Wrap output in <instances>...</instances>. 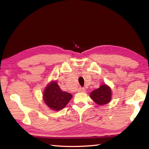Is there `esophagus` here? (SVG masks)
Returning a JSON list of instances; mask_svg holds the SVG:
<instances>
[{"label":"esophagus","mask_w":149,"mask_h":149,"mask_svg":"<svg viewBox=\"0 0 149 149\" xmlns=\"http://www.w3.org/2000/svg\"><path fill=\"white\" fill-rule=\"evenodd\" d=\"M84 91H85L84 88H83V87L79 88V89H78V91H79V92H84Z\"/></svg>","instance_id":"34e87169"}]
</instances>
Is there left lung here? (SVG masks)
Wrapping results in <instances>:
<instances>
[{
	"instance_id": "left-lung-1",
	"label": "left lung",
	"mask_w": 149,
	"mask_h": 149,
	"mask_svg": "<svg viewBox=\"0 0 149 149\" xmlns=\"http://www.w3.org/2000/svg\"><path fill=\"white\" fill-rule=\"evenodd\" d=\"M90 97L99 105H104L109 103L111 99V88L106 84L101 85L99 88L93 90L90 93Z\"/></svg>"
}]
</instances>
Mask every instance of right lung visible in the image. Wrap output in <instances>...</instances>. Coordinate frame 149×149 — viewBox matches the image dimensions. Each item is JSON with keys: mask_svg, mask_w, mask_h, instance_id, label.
Returning <instances> with one entry per match:
<instances>
[{"mask_svg": "<svg viewBox=\"0 0 149 149\" xmlns=\"http://www.w3.org/2000/svg\"><path fill=\"white\" fill-rule=\"evenodd\" d=\"M72 95L61 90L56 82H52L45 88L43 92L44 102L50 108L58 111L67 105Z\"/></svg>", "mask_w": 149, "mask_h": 149, "instance_id": "right-lung-1", "label": "right lung"}]
</instances>
